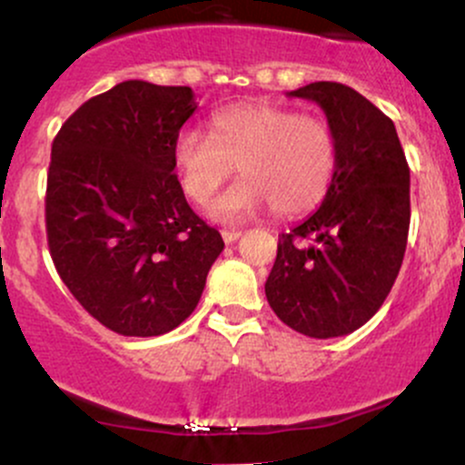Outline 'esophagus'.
Instances as JSON below:
<instances>
[{
	"label": "esophagus",
	"mask_w": 465,
	"mask_h": 465,
	"mask_svg": "<svg viewBox=\"0 0 465 465\" xmlns=\"http://www.w3.org/2000/svg\"><path fill=\"white\" fill-rule=\"evenodd\" d=\"M220 233H223V241L227 242V245L229 242H236L238 238H241V232H236V229H223Z\"/></svg>",
	"instance_id": "1"
}]
</instances>
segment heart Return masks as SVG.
Masks as SVG:
<instances>
[{"mask_svg": "<svg viewBox=\"0 0 465 465\" xmlns=\"http://www.w3.org/2000/svg\"><path fill=\"white\" fill-rule=\"evenodd\" d=\"M336 138L327 120L267 102H241L209 117V135L183 131L173 143L180 187L207 204L236 169L241 180L216 203L218 223H242L265 207L298 216L325 198L336 173Z\"/></svg>", "mask_w": 465, "mask_h": 465, "instance_id": "b5f03b06", "label": "heart"}]
</instances>
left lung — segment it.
I'll use <instances>...</instances> for the list:
<instances>
[{
    "instance_id": "left-lung-1",
    "label": "left lung",
    "mask_w": 465,
    "mask_h": 465,
    "mask_svg": "<svg viewBox=\"0 0 465 465\" xmlns=\"http://www.w3.org/2000/svg\"><path fill=\"white\" fill-rule=\"evenodd\" d=\"M290 95L325 111L339 160L321 207L278 236L265 294L292 330L334 339L372 319L397 281L408 245L410 169L394 122L361 93L312 82Z\"/></svg>"
}]
</instances>
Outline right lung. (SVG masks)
Returning a JSON list of instances; mask_svg holds the SVG:
<instances>
[{
	"label": "right lung",
	"mask_w": 465,
	"mask_h": 465,
	"mask_svg": "<svg viewBox=\"0 0 465 465\" xmlns=\"http://www.w3.org/2000/svg\"><path fill=\"white\" fill-rule=\"evenodd\" d=\"M189 86L126 80L91 97L53 140L46 238L82 307L122 336H160L198 305L224 242L173 173Z\"/></svg>",
	"instance_id": "1"
}]
</instances>
